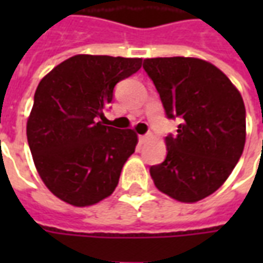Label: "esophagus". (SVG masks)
<instances>
[{
    "mask_svg": "<svg viewBox=\"0 0 263 263\" xmlns=\"http://www.w3.org/2000/svg\"><path fill=\"white\" fill-rule=\"evenodd\" d=\"M148 139H149V135H139V137H138V141H139L141 145H143L145 142H148Z\"/></svg>",
    "mask_w": 263,
    "mask_h": 263,
    "instance_id": "esophagus-1",
    "label": "esophagus"
}]
</instances>
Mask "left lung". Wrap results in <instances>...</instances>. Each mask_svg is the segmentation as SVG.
Wrapping results in <instances>:
<instances>
[{"label":"left lung","mask_w":263,"mask_h":263,"mask_svg":"<svg viewBox=\"0 0 263 263\" xmlns=\"http://www.w3.org/2000/svg\"><path fill=\"white\" fill-rule=\"evenodd\" d=\"M166 117L180 118L177 134L166 137L167 155L151 166L162 193L196 203L222 186L245 145V105L220 69L196 58L143 60Z\"/></svg>","instance_id":"obj_1"}]
</instances>
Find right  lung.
Segmentation results:
<instances>
[{
  "label": "right lung",
  "instance_id": "1",
  "mask_svg": "<svg viewBox=\"0 0 263 263\" xmlns=\"http://www.w3.org/2000/svg\"><path fill=\"white\" fill-rule=\"evenodd\" d=\"M141 66L137 58L76 54L41 80L26 137L39 176L60 200L86 207L115 190L138 138L98 118L112 101L117 83Z\"/></svg>",
  "mask_w": 263,
  "mask_h": 263
}]
</instances>
